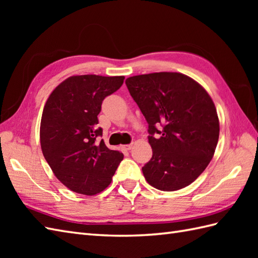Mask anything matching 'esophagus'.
<instances>
[{"instance_id": "34e87169", "label": "esophagus", "mask_w": 258, "mask_h": 258, "mask_svg": "<svg viewBox=\"0 0 258 258\" xmlns=\"http://www.w3.org/2000/svg\"><path fill=\"white\" fill-rule=\"evenodd\" d=\"M132 144H127V145H122V150L124 151H131L132 150Z\"/></svg>"}]
</instances>
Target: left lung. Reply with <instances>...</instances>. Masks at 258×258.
<instances>
[{
    "label": "left lung",
    "instance_id": "left-lung-1",
    "mask_svg": "<svg viewBox=\"0 0 258 258\" xmlns=\"http://www.w3.org/2000/svg\"><path fill=\"white\" fill-rule=\"evenodd\" d=\"M125 83L149 124L153 156L142 167L147 183L165 191L188 186L210 164L220 136L211 96L182 73L136 75Z\"/></svg>",
    "mask_w": 258,
    "mask_h": 258
}]
</instances>
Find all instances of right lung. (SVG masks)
Segmentation results:
<instances>
[{"label": "right lung", "mask_w": 258, "mask_h": 258, "mask_svg": "<svg viewBox=\"0 0 258 258\" xmlns=\"http://www.w3.org/2000/svg\"><path fill=\"white\" fill-rule=\"evenodd\" d=\"M124 76L75 75L63 81L43 109L40 141L57 179L83 195L101 193L111 184L123 153L109 150L98 136L97 115L106 96L116 92Z\"/></svg>", "instance_id": "add662e5"}]
</instances>
